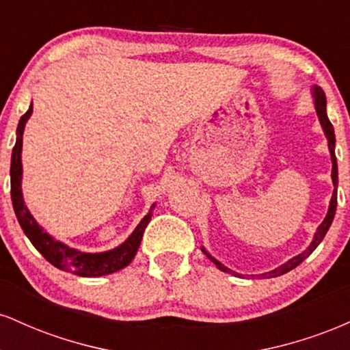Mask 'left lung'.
Listing matches in <instances>:
<instances>
[{
    "mask_svg": "<svg viewBox=\"0 0 350 350\" xmlns=\"http://www.w3.org/2000/svg\"><path fill=\"white\" fill-rule=\"evenodd\" d=\"M311 95H312V102H314V108H316V113H317V118H319V123L321 126H323V131L324 135H326L327 138V146H329V152H331V161H332V172H331V178H332V184H334V192H332V198H331V202H329V208H327V214L324 217V220L321 222V226L317 227L314 237H312V242L309 243V247L306 248L304 252H301L299 255L293 256L291 260H288L286 263L280 265L278 268H275V270L271 271H267L263 273V278L267 276V278H275V276H280V275H284V273L291 271L293 268H296L298 265L303 262V260H306L309 255H311L312 252L316 250V247L323 242L324 235L327 234L329 227H331L332 220H334V215H336V207H337V183H339V179H337V159H336V135H334V126H332V123L329 122L327 118V111H326V95H324L323 88L319 87H312L311 88ZM202 252L206 253L207 258L212 260V262L215 263V267L219 268V270L226 271V273H230V275L234 276H240L239 273L232 271L230 268H227L226 265H222L219 262V260L214 258V256L208 253L206 248L202 247Z\"/></svg>",
    "mask_w": 350,
    "mask_h": 350,
    "instance_id": "8db88e82",
    "label": "left lung"
}]
</instances>
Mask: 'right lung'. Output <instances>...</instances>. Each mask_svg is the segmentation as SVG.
Listing matches in <instances>:
<instances>
[{"label": "right lung", "mask_w": 350, "mask_h": 350, "mask_svg": "<svg viewBox=\"0 0 350 350\" xmlns=\"http://www.w3.org/2000/svg\"><path fill=\"white\" fill-rule=\"evenodd\" d=\"M33 115V105L29 110L21 116L18 123V130H16V143L13 148V154H11V200H13L14 214L18 217V222L26 234L31 243L34 245L44 258L55 268L64 271L74 273L79 276H87V278H94V276H103L115 273L122 268L128 267L131 260L135 258L136 252H138L139 243H142L144 228L150 224L152 208L156 204H152L150 212L143 217L142 222L136 226V228L131 232V235L118 247L111 248L107 252L90 253L82 252L77 248H72L69 245L59 242L54 237L47 234L44 228L39 226L38 220L34 219L29 208L26 207L23 198V163H21V151H23V135L24 126H26L27 120Z\"/></svg>", "instance_id": "add662e5"}]
</instances>
